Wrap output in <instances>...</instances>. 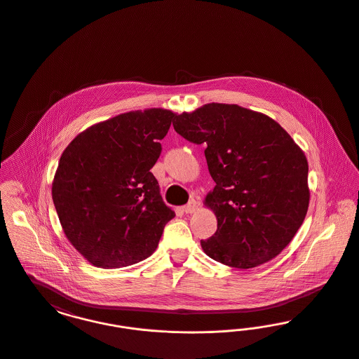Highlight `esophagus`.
Here are the masks:
<instances>
[{
	"label": "esophagus",
	"instance_id": "esophagus-1",
	"mask_svg": "<svg viewBox=\"0 0 359 359\" xmlns=\"http://www.w3.org/2000/svg\"><path fill=\"white\" fill-rule=\"evenodd\" d=\"M196 208H198L196 202H195V201H189L187 205L183 207V211H184L186 214H192V212H195V211H196Z\"/></svg>",
	"mask_w": 359,
	"mask_h": 359
}]
</instances>
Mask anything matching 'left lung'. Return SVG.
I'll use <instances>...</instances> for the list:
<instances>
[{
  "instance_id": "obj_1",
  "label": "left lung",
  "mask_w": 359,
  "mask_h": 359,
  "mask_svg": "<svg viewBox=\"0 0 359 359\" xmlns=\"http://www.w3.org/2000/svg\"><path fill=\"white\" fill-rule=\"evenodd\" d=\"M175 118L180 136L205 145L217 184L205 199L218 219L201 241L205 255L237 269L280 255L307 215L304 152L276 121L238 104L208 103Z\"/></svg>"
}]
</instances>
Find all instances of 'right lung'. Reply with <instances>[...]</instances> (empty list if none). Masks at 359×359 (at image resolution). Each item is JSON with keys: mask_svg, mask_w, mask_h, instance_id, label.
Here are the masks:
<instances>
[{"mask_svg": "<svg viewBox=\"0 0 359 359\" xmlns=\"http://www.w3.org/2000/svg\"><path fill=\"white\" fill-rule=\"evenodd\" d=\"M173 117L164 109L123 113L86 129L62 154L53 205L66 237L94 266L148 258L175 217L151 172Z\"/></svg>", "mask_w": 359, "mask_h": 359, "instance_id": "obj_1", "label": "right lung"}]
</instances>
